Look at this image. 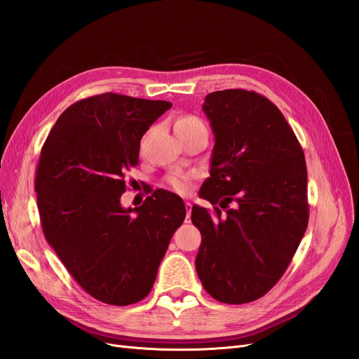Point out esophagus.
<instances>
[{"label":"esophagus","mask_w":359,"mask_h":359,"mask_svg":"<svg viewBox=\"0 0 359 359\" xmlns=\"http://www.w3.org/2000/svg\"><path fill=\"white\" fill-rule=\"evenodd\" d=\"M186 210H187L186 223H190V215H191V203L190 202H186Z\"/></svg>","instance_id":"obj_1"}]
</instances>
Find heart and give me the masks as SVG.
Returning <instances> with one entry per match:
<instances>
[{
  "instance_id": "obj_1",
  "label": "heart",
  "mask_w": 359,
  "mask_h": 359,
  "mask_svg": "<svg viewBox=\"0 0 359 359\" xmlns=\"http://www.w3.org/2000/svg\"><path fill=\"white\" fill-rule=\"evenodd\" d=\"M196 123H202L198 116L193 115H184L181 116L175 126H184V124H196ZM168 184L170 186V189H173L178 193H186L189 189V182L186 177H170L168 180Z\"/></svg>"
}]
</instances>
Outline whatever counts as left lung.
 Instances as JSON below:
<instances>
[{"instance_id":"obj_1","label":"left lung","mask_w":359,"mask_h":359,"mask_svg":"<svg viewBox=\"0 0 359 359\" xmlns=\"http://www.w3.org/2000/svg\"><path fill=\"white\" fill-rule=\"evenodd\" d=\"M215 144L210 178L193 205L202 235L196 271L224 304L264 297L285 274L309 224L304 151L278 107L255 91L205 97Z\"/></svg>"}]
</instances>
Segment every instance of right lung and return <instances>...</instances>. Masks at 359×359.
Wrapping results in <instances>:
<instances>
[{
    "instance_id": "add662e5",
    "label": "right lung",
    "mask_w": 359,
    "mask_h": 359,
    "mask_svg": "<svg viewBox=\"0 0 359 359\" xmlns=\"http://www.w3.org/2000/svg\"><path fill=\"white\" fill-rule=\"evenodd\" d=\"M172 103L104 93L73 103L52 127L36 170L43 233L91 297L111 306L144 299L170 238L186 219L175 193L156 190L123 208L126 172L140 139Z\"/></svg>"
}]
</instances>
